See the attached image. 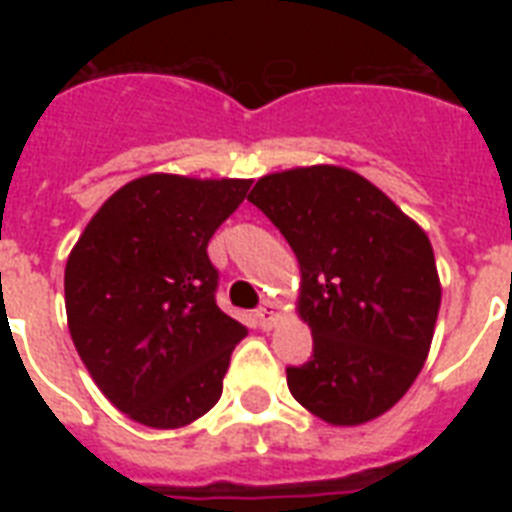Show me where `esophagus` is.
Instances as JSON below:
<instances>
[{"label":"esophagus","mask_w":512,"mask_h":512,"mask_svg":"<svg viewBox=\"0 0 512 512\" xmlns=\"http://www.w3.org/2000/svg\"><path fill=\"white\" fill-rule=\"evenodd\" d=\"M279 313H281V303H276V300H265L263 308L257 311V319H260L263 327H273V321L279 319Z\"/></svg>","instance_id":"34e87169"}]
</instances>
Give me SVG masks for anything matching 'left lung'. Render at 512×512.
Masks as SVG:
<instances>
[{
    "mask_svg": "<svg viewBox=\"0 0 512 512\" xmlns=\"http://www.w3.org/2000/svg\"><path fill=\"white\" fill-rule=\"evenodd\" d=\"M249 201L300 263L297 313L313 356L287 369L289 393L329 425L385 414L417 380L441 308L428 233L335 164L260 177Z\"/></svg>",
    "mask_w": 512,
    "mask_h": 512,
    "instance_id": "1",
    "label": "left lung"
}]
</instances>
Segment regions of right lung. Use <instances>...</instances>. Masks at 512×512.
Wrapping results in <instances>:
<instances>
[{
  "label": "right lung",
  "instance_id": "obj_1",
  "mask_svg": "<svg viewBox=\"0 0 512 512\" xmlns=\"http://www.w3.org/2000/svg\"><path fill=\"white\" fill-rule=\"evenodd\" d=\"M252 180L146 175L92 215L66 263L71 340L103 396L172 430L217 404L247 327L215 303L207 244Z\"/></svg>",
  "mask_w": 512,
  "mask_h": 512
}]
</instances>
